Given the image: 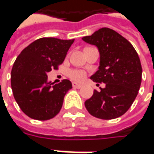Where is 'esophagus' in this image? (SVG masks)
I'll use <instances>...</instances> for the list:
<instances>
[{"mask_svg":"<svg viewBox=\"0 0 154 154\" xmlns=\"http://www.w3.org/2000/svg\"><path fill=\"white\" fill-rule=\"evenodd\" d=\"M72 87L75 88H81L82 87V85H80V84H78L77 82H73L72 83Z\"/></svg>","mask_w":154,"mask_h":154,"instance_id":"esophagus-1","label":"esophagus"}]
</instances>
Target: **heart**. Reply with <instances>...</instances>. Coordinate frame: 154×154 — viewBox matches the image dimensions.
Here are the masks:
<instances>
[{"label":"heart","instance_id":"1","mask_svg":"<svg viewBox=\"0 0 154 154\" xmlns=\"http://www.w3.org/2000/svg\"><path fill=\"white\" fill-rule=\"evenodd\" d=\"M69 76L72 80L80 82L85 77V72L81 70H71L69 72Z\"/></svg>","mask_w":154,"mask_h":154}]
</instances>
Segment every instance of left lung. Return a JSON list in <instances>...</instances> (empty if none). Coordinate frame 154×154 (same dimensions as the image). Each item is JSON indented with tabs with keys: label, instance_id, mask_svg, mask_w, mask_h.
I'll use <instances>...</instances> for the list:
<instances>
[{
	"label": "left lung",
	"instance_id": "1",
	"mask_svg": "<svg viewBox=\"0 0 154 154\" xmlns=\"http://www.w3.org/2000/svg\"><path fill=\"white\" fill-rule=\"evenodd\" d=\"M82 40L97 47L100 66L91 76L95 82H104L100 91L94 90L85 107L100 119H113L129 110L137 96L142 69L134 47L124 36L109 28H101Z\"/></svg>",
	"mask_w": 154,
	"mask_h": 154
}]
</instances>
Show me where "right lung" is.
Returning a JSON list of instances; mask_svg holds the SVG:
<instances>
[{
    "label": "right lung",
    "instance_id": "add662e5",
    "mask_svg": "<svg viewBox=\"0 0 154 154\" xmlns=\"http://www.w3.org/2000/svg\"><path fill=\"white\" fill-rule=\"evenodd\" d=\"M72 40L54 37L37 39L19 54L11 72V86L20 109L30 119L48 120L60 112L71 81L48 82L47 73L63 63Z\"/></svg>",
    "mask_w": 154,
    "mask_h": 154
}]
</instances>
